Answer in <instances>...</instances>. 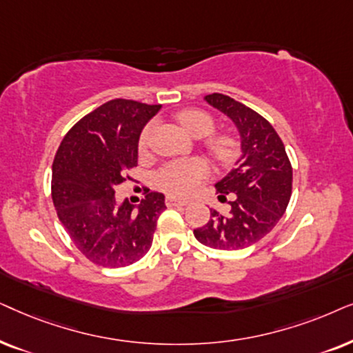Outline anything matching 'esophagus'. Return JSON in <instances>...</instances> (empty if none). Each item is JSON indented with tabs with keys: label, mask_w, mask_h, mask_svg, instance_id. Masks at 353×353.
<instances>
[{
	"label": "esophagus",
	"mask_w": 353,
	"mask_h": 353,
	"mask_svg": "<svg viewBox=\"0 0 353 353\" xmlns=\"http://www.w3.org/2000/svg\"><path fill=\"white\" fill-rule=\"evenodd\" d=\"M164 203L171 208V206H185V205H189L190 201L189 200H177V199H171V196H168V199L164 200Z\"/></svg>",
	"instance_id": "34e87169"
}]
</instances>
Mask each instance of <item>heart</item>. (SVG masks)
<instances>
[{"label":"heart","mask_w":353,"mask_h":353,"mask_svg":"<svg viewBox=\"0 0 353 353\" xmlns=\"http://www.w3.org/2000/svg\"><path fill=\"white\" fill-rule=\"evenodd\" d=\"M177 119L184 125L187 132L196 139H203V147L211 158L221 166H229L241 154V140L232 132H214V117L205 110H184L177 114ZM154 130V122H148L139 137L140 152L148 148ZM210 166L205 159L190 158L171 161L157 172L154 182L159 190L174 196L185 199L194 195L200 185L208 179Z\"/></svg>","instance_id":"heart-1"}]
</instances>
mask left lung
<instances>
[{"label":"left lung","instance_id":"obj_1","mask_svg":"<svg viewBox=\"0 0 353 353\" xmlns=\"http://www.w3.org/2000/svg\"><path fill=\"white\" fill-rule=\"evenodd\" d=\"M205 100L237 125L242 157L216 184L219 201L229 205L228 213L211 210L210 221L194 229V236L216 250H242L261 241L283 218L292 195V164L283 140L261 114L223 93Z\"/></svg>","mask_w":353,"mask_h":353}]
</instances>
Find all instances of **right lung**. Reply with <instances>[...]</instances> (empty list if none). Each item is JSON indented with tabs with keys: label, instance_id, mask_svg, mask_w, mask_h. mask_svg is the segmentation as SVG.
Segmentation results:
<instances>
[{
	"label": "right lung",
	"instance_id": "1",
	"mask_svg": "<svg viewBox=\"0 0 353 353\" xmlns=\"http://www.w3.org/2000/svg\"><path fill=\"white\" fill-rule=\"evenodd\" d=\"M116 98L88 112L64 135L53 161L51 199L70 241L87 260L122 268L147 255L164 195L145 189L139 208L117 205L116 187L137 166L139 137L159 111ZM132 181V179H130Z\"/></svg>",
	"mask_w": 353,
	"mask_h": 353
}]
</instances>
